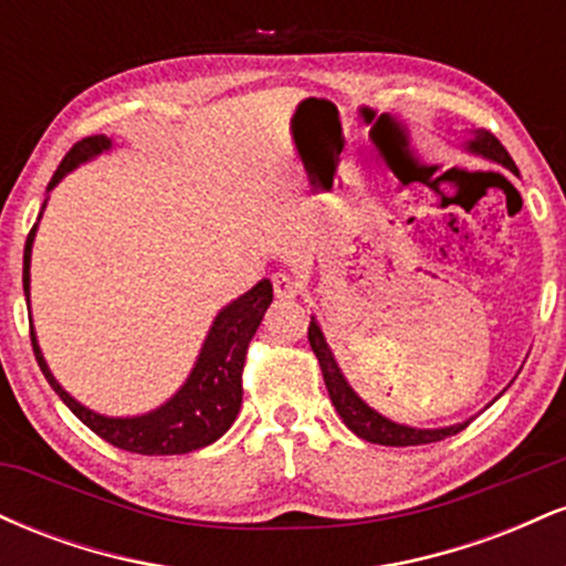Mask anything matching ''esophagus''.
<instances>
[{
  "label": "esophagus",
  "mask_w": 566,
  "mask_h": 566,
  "mask_svg": "<svg viewBox=\"0 0 566 566\" xmlns=\"http://www.w3.org/2000/svg\"><path fill=\"white\" fill-rule=\"evenodd\" d=\"M301 282L292 279L290 274H276L274 276V295L282 297V301H292V297L301 295Z\"/></svg>",
  "instance_id": "obj_1"
}]
</instances>
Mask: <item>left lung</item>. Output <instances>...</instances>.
<instances>
[{
    "label": "left lung",
    "mask_w": 566,
    "mask_h": 566,
    "mask_svg": "<svg viewBox=\"0 0 566 566\" xmlns=\"http://www.w3.org/2000/svg\"><path fill=\"white\" fill-rule=\"evenodd\" d=\"M465 148H469L471 154H476V157H484L495 161V165H503L505 170L516 172V165H513L511 154L505 151L503 143H500L492 133H486V129H476L473 138L465 143ZM308 343H311V350L316 354V359H319L324 386H327L329 399H333L337 415H340L343 423H346L359 439L373 441V444H386V447L433 444V441L454 437V433H460L471 423V420H465V423L447 426V428H412V426L394 423V420L382 418L380 412H375L373 407L365 405L361 396H356L354 388L348 386V380L343 378L340 367H337L333 350H329L327 340H324L322 327L316 324L314 316H311V324H308Z\"/></svg>",
    "instance_id": "1"
}]
</instances>
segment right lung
I'll list each match as a JSON object with an SVG mask.
<instances>
[{
    "instance_id": "add662e5",
    "label": "right lung",
    "mask_w": 566,
    "mask_h": 566,
    "mask_svg": "<svg viewBox=\"0 0 566 566\" xmlns=\"http://www.w3.org/2000/svg\"><path fill=\"white\" fill-rule=\"evenodd\" d=\"M112 140L106 135H90L74 143V148L63 157L61 165L50 180L48 191L61 184L63 175L80 167L82 161L108 151ZM36 237V223L25 239L23 250V292L29 303V269H31V244ZM274 301V287L269 279H261L250 292L226 305L212 322L210 335L199 350V359L193 365L188 380L180 386V391L170 401L151 409V412L138 415V418H106L93 409L82 407L74 396H69L61 388V382L53 378L42 350H39L36 335L31 329V346L39 361V369L44 373L53 391L61 396L76 418L82 420L90 431L106 439L108 444L119 447L125 452L138 454H186L201 447L212 444L229 431L237 420L239 407H242V369L247 359V346L252 335L261 327L265 308Z\"/></svg>"
}]
</instances>
